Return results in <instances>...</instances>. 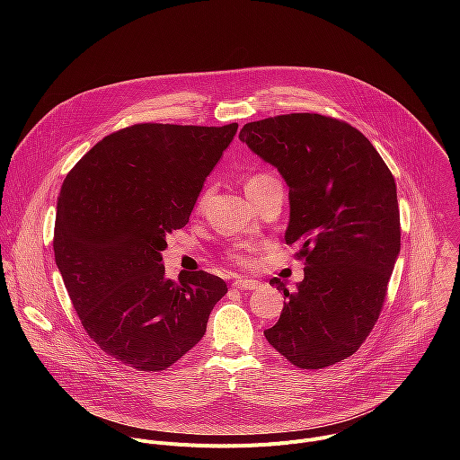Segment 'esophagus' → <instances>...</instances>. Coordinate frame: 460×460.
<instances>
[{
	"label": "esophagus",
	"instance_id": "obj_1",
	"mask_svg": "<svg viewBox=\"0 0 460 460\" xmlns=\"http://www.w3.org/2000/svg\"><path fill=\"white\" fill-rule=\"evenodd\" d=\"M233 286H234L236 289H249V291H252V289L258 288V282L252 280V279H236V280L233 282Z\"/></svg>",
	"mask_w": 460,
	"mask_h": 460
}]
</instances>
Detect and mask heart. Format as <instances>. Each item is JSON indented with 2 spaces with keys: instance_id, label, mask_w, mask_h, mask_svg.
<instances>
[{
  "instance_id": "b5f03b06",
  "label": "heart",
  "mask_w": 460,
  "mask_h": 460,
  "mask_svg": "<svg viewBox=\"0 0 460 460\" xmlns=\"http://www.w3.org/2000/svg\"><path fill=\"white\" fill-rule=\"evenodd\" d=\"M275 181H279V178H277L275 174H271V172H256V174H252V176L247 178V181H245V192H247V196H249V194H254V192H258L260 189H264L266 185L275 183ZM202 202H204V199H200L199 204H202ZM229 258H231V261H234V264H240V266L249 264V256H247L245 252H231Z\"/></svg>"
}]
</instances>
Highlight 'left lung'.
<instances>
[{
    "label": "left lung",
    "instance_id": "left-lung-1",
    "mask_svg": "<svg viewBox=\"0 0 460 460\" xmlns=\"http://www.w3.org/2000/svg\"><path fill=\"white\" fill-rule=\"evenodd\" d=\"M240 140L289 185L286 243H298L304 280L284 291L268 342L300 369L351 357L371 333L401 252L397 185L358 128L333 116L291 112L245 123Z\"/></svg>",
    "mask_w": 460,
    "mask_h": 460
}]
</instances>
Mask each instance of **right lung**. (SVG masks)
<instances>
[{
	"instance_id": "obj_1",
	"label": "right lung",
	"mask_w": 460,
	"mask_h": 460,
	"mask_svg": "<svg viewBox=\"0 0 460 460\" xmlns=\"http://www.w3.org/2000/svg\"><path fill=\"white\" fill-rule=\"evenodd\" d=\"M222 127L135 123L100 140L63 180L54 256L87 335L138 371H164L206 333L222 279H165V234L190 217L236 135Z\"/></svg>"
}]
</instances>
